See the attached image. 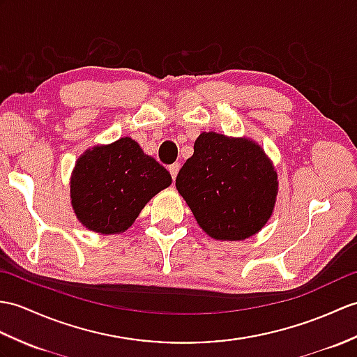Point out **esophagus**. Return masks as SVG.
<instances>
[{
	"instance_id": "obj_1",
	"label": "esophagus",
	"mask_w": 357,
	"mask_h": 357,
	"mask_svg": "<svg viewBox=\"0 0 357 357\" xmlns=\"http://www.w3.org/2000/svg\"><path fill=\"white\" fill-rule=\"evenodd\" d=\"M179 169H181V165L178 164V162H175V164H172V165H169V172H170V175H172V178L175 179L176 178V175H178V172H179Z\"/></svg>"
}]
</instances>
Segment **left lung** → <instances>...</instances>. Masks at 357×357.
I'll return each mask as SVG.
<instances>
[{"label":"left lung","instance_id":"8db88e82","mask_svg":"<svg viewBox=\"0 0 357 357\" xmlns=\"http://www.w3.org/2000/svg\"><path fill=\"white\" fill-rule=\"evenodd\" d=\"M176 188L210 237L243 240L266 225L278 182L268 156L252 141L202 132L178 173Z\"/></svg>","mask_w":357,"mask_h":357}]
</instances>
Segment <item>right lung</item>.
<instances>
[{"instance_id":"obj_1","label":"right lung","mask_w":357,"mask_h":357,"mask_svg":"<svg viewBox=\"0 0 357 357\" xmlns=\"http://www.w3.org/2000/svg\"><path fill=\"white\" fill-rule=\"evenodd\" d=\"M170 184V173L141 151L137 141L124 137L80 156L71 176V204L88 229L123 233Z\"/></svg>"}]
</instances>
